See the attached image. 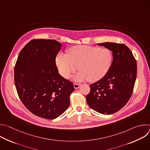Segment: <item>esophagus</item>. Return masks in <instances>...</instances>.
I'll return each mask as SVG.
<instances>
[{"label":"esophagus","instance_id":"34e87169","mask_svg":"<svg viewBox=\"0 0 150 150\" xmlns=\"http://www.w3.org/2000/svg\"><path fill=\"white\" fill-rule=\"evenodd\" d=\"M74 86L75 89H78V88L80 87V86H81V84L75 83L74 84Z\"/></svg>","mask_w":150,"mask_h":150}]
</instances>
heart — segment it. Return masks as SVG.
<instances>
[{
	"instance_id": "heart-1",
	"label": "heart",
	"mask_w": 150,
	"mask_h": 150,
	"mask_svg": "<svg viewBox=\"0 0 150 150\" xmlns=\"http://www.w3.org/2000/svg\"><path fill=\"white\" fill-rule=\"evenodd\" d=\"M112 59V53L108 48L76 46L70 49L68 55L59 54L56 62L60 74L66 79H69L78 67L80 71L74 76V81H97L108 72Z\"/></svg>"
}]
</instances>
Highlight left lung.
Returning <instances> with one entry per match:
<instances>
[{"label": "left lung", "mask_w": 150, "mask_h": 150, "mask_svg": "<svg viewBox=\"0 0 150 150\" xmlns=\"http://www.w3.org/2000/svg\"><path fill=\"white\" fill-rule=\"evenodd\" d=\"M113 52L109 70L101 79L90 85L87 103L94 110L111 115L129 101L137 78V61L131 50L123 44L106 42L97 44Z\"/></svg>", "instance_id": "left-lung-1"}]
</instances>
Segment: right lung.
<instances>
[{"label": "right lung", "mask_w": 150, "mask_h": 150, "mask_svg": "<svg viewBox=\"0 0 150 150\" xmlns=\"http://www.w3.org/2000/svg\"><path fill=\"white\" fill-rule=\"evenodd\" d=\"M62 45L54 40L30 41L15 64V84L18 96L34 115L54 119L70 104L73 83L58 73L56 57Z\"/></svg>", "instance_id": "right-lung-1"}]
</instances>
